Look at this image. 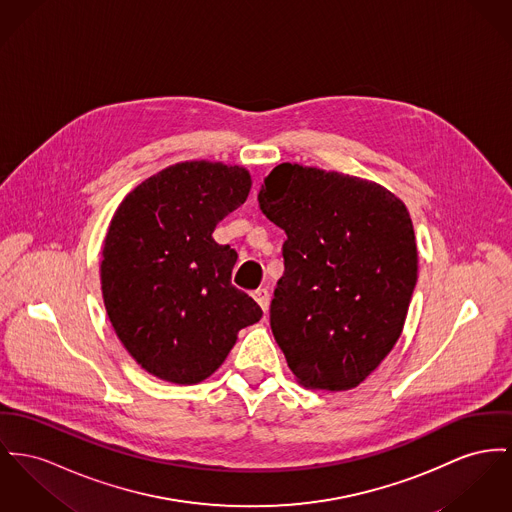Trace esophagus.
<instances>
[{"label":"esophagus","mask_w":512,"mask_h":512,"mask_svg":"<svg viewBox=\"0 0 512 512\" xmlns=\"http://www.w3.org/2000/svg\"><path fill=\"white\" fill-rule=\"evenodd\" d=\"M252 297H254V301L260 305V308H262L264 312L270 310V291H268V289H256V291L252 293Z\"/></svg>","instance_id":"esophagus-1"}]
</instances>
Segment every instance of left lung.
Instances as JSON below:
<instances>
[{"label": "left lung", "mask_w": 512, "mask_h": 512, "mask_svg": "<svg viewBox=\"0 0 512 512\" xmlns=\"http://www.w3.org/2000/svg\"><path fill=\"white\" fill-rule=\"evenodd\" d=\"M285 231V272L270 307L273 338L310 390L359 386L400 338L417 281L408 209L380 184L281 163L260 188Z\"/></svg>", "instance_id": "1"}]
</instances>
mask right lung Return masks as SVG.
I'll list each match as a JSON object with an SVG mask.
<instances>
[{
    "label": "right lung",
    "mask_w": 512,
    "mask_h": 512,
    "mask_svg": "<svg viewBox=\"0 0 512 512\" xmlns=\"http://www.w3.org/2000/svg\"><path fill=\"white\" fill-rule=\"evenodd\" d=\"M239 165L186 161L153 174L116 209L101 287L116 336L141 369L174 384L213 375L262 308L231 283L237 252L217 223L246 202Z\"/></svg>",
    "instance_id": "obj_1"
}]
</instances>
